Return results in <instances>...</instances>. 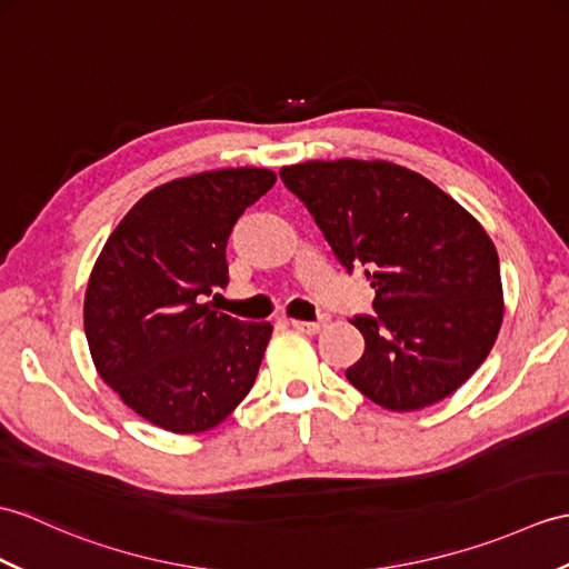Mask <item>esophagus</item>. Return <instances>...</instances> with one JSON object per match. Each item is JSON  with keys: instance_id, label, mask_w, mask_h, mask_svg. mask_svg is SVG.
I'll return each instance as SVG.
<instances>
[{"instance_id": "34e87169", "label": "esophagus", "mask_w": 569, "mask_h": 569, "mask_svg": "<svg viewBox=\"0 0 569 569\" xmlns=\"http://www.w3.org/2000/svg\"><path fill=\"white\" fill-rule=\"evenodd\" d=\"M325 325H327V317H322V320H317V322L290 320V327L298 329V332H302V335H317V332H322V327H325Z\"/></svg>"}]
</instances>
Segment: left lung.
Segmentation results:
<instances>
[{
  "mask_svg": "<svg viewBox=\"0 0 569 569\" xmlns=\"http://www.w3.org/2000/svg\"><path fill=\"white\" fill-rule=\"evenodd\" d=\"M351 271L366 267L376 317H353L366 351L347 378L390 412L441 402L478 371L505 317L497 249L427 177L386 160L281 167Z\"/></svg>",
  "mask_w": 569,
  "mask_h": 569,
  "instance_id": "8db88e82",
  "label": "left lung"
}]
</instances>
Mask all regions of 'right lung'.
<instances>
[{
    "instance_id": "add662e5",
    "label": "right lung",
    "mask_w": 569,
    "mask_h": 569,
    "mask_svg": "<svg viewBox=\"0 0 569 569\" xmlns=\"http://www.w3.org/2000/svg\"><path fill=\"white\" fill-rule=\"evenodd\" d=\"M276 183L232 167L167 181L116 224L91 269L84 332L97 373L136 415L171 433H203L252 390L271 322L201 302L228 286L232 224Z\"/></svg>"
}]
</instances>
